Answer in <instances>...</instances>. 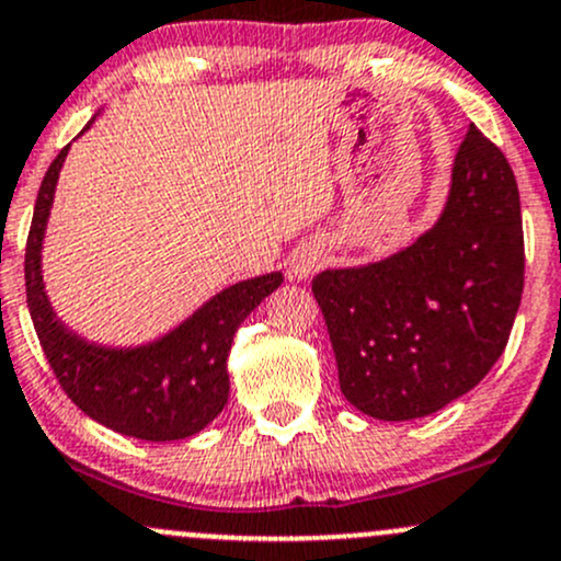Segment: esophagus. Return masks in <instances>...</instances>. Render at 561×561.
I'll use <instances>...</instances> for the list:
<instances>
[{
	"label": "esophagus",
	"mask_w": 561,
	"mask_h": 561,
	"mask_svg": "<svg viewBox=\"0 0 561 561\" xmlns=\"http://www.w3.org/2000/svg\"><path fill=\"white\" fill-rule=\"evenodd\" d=\"M322 263L324 257L317 248H300L293 257V276L295 279H306V276L317 274V271L322 268Z\"/></svg>",
	"instance_id": "obj_1"
}]
</instances>
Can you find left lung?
<instances>
[{
	"label": "left lung",
	"mask_w": 561,
	"mask_h": 561,
	"mask_svg": "<svg viewBox=\"0 0 561 561\" xmlns=\"http://www.w3.org/2000/svg\"><path fill=\"white\" fill-rule=\"evenodd\" d=\"M522 287L519 188L473 125L434 229L389 261L311 282L343 397L378 421L431 415L471 391L506 348Z\"/></svg>",
	"instance_id": "1"
}]
</instances>
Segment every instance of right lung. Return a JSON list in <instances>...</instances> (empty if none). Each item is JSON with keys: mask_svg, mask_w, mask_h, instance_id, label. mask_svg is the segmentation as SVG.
I'll return each instance as SVG.
<instances>
[{"mask_svg": "<svg viewBox=\"0 0 561 561\" xmlns=\"http://www.w3.org/2000/svg\"><path fill=\"white\" fill-rule=\"evenodd\" d=\"M66 153L69 146L53 159L36 194L23 261L26 304L39 346L60 389L92 421L144 442H172L199 434L229 402L226 356L233 332L282 285V274L255 276L215 295L188 322L151 346L116 351L79 341L55 319L42 290L39 271L42 237Z\"/></svg>", "mask_w": 561, "mask_h": 561, "instance_id": "1", "label": "right lung"}]
</instances>
